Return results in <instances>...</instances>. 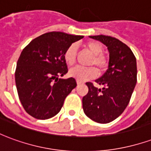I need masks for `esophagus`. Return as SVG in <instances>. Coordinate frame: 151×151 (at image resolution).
<instances>
[{"mask_svg":"<svg viewBox=\"0 0 151 151\" xmlns=\"http://www.w3.org/2000/svg\"><path fill=\"white\" fill-rule=\"evenodd\" d=\"M77 83H78V85H79V84H82V83H83V82H82V81H79V80H78V81H77Z\"/></svg>","mask_w":151,"mask_h":151,"instance_id":"obj_1","label":"esophagus"}]
</instances>
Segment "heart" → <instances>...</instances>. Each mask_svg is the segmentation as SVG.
I'll list each match as a JSON object with an SVG mask.
<instances>
[{
  "instance_id": "1",
  "label": "heart",
  "mask_w": 151,
  "mask_h": 151,
  "mask_svg": "<svg viewBox=\"0 0 151 151\" xmlns=\"http://www.w3.org/2000/svg\"><path fill=\"white\" fill-rule=\"evenodd\" d=\"M86 49L91 55V58L88 61V65L96 67L99 72L104 71L108 67V58L103 55V47L97 41H90L85 44ZM78 47L73 43L69 45L64 52V60L69 66H73L76 62ZM97 70L94 67L79 68L75 67L69 70V74L79 81H87L97 76Z\"/></svg>"
}]
</instances>
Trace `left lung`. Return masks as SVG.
I'll return each mask as SVG.
<instances>
[{"mask_svg":"<svg viewBox=\"0 0 151 151\" xmlns=\"http://www.w3.org/2000/svg\"><path fill=\"white\" fill-rule=\"evenodd\" d=\"M108 47V69L95 82L102 89L86 82L88 93L82 98V108L87 116L95 122L107 124L120 116L129 103L137 83V61L129 47L116 38L95 35Z\"/></svg>","mask_w":151,"mask_h":151,"instance_id":"8db88e82","label":"left lung"}]
</instances>
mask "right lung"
I'll return each mask as SVG.
<instances>
[{"mask_svg": "<svg viewBox=\"0 0 151 151\" xmlns=\"http://www.w3.org/2000/svg\"><path fill=\"white\" fill-rule=\"evenodd\" d=\"M82 35L48 32L35 38L22 50L17 62L15 82L22 107L39 120L56 116L65 99L77 86L73 78H59L68 72L66 48Z\"/></svg>", "mask_w": 151, "mask_h": 151, "instance_id": "obj_1", "label": "right lung"}]
</instances>
